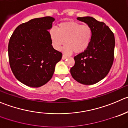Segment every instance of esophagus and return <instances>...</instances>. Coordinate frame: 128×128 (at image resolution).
Listing matches in <instances>:
<instances>
[{"label":"esophagus","instance_id":"34e87169","mask_svg":"<svg viewBox=\"0 0 128 128\" xmlns=\"http://www.w3.org/2000/svg\"><path fill=\"white\" fill-rule=\"evenodd\" d=\"M67 58H68V57H67L66 56H64V55H63L62 57V59H63V60H65V59H66Z\"/></svg>","mask_w":128,"mask_h":128}]
</instances>
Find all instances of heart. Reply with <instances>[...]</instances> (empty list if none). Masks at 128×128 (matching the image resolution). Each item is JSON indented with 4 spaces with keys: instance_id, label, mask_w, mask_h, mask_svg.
I'll use <instances>...</instances> for the list:
<instances>
[{
    "instance_id": "b5f03b06",
    "label": "heart",
    "mask_w": 128,
    "mask_h": 128,
    "mask_svg": "<svg viewBox=\"0 0 128 128\" xmlns=\"http://www.w3.org/2000/svg\"><path fill=\"white\" fill-rule=\"evenodd\" d=\"M52 46L56 50H60L64 44L62 51L65 54L84 52L89 46L92 37V31L88 24H81L74 21L60 23L57 29L50 30ZM66 41H65V40Z\"/></svg>"
}]
</instances>
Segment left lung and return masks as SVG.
Here are the masks:
<instances>
[{"mask_svg":"<svg viewBox=\"0 0 128 128\" xmlns=\"http://www.w3.org/2000/svg\"><path fill=\"white\" fill-rule=\"evenodd\" d=\"M77 20L90 26L92 37L86 49L74 57L75 64L70 72L79 83L94 84L104 78L112 66L115 47L114 33L104 22L92 17H78Z\"/></svg>","mask_w":128,"mask_h":128,"instance_id":"obj_1","label":"left lung"}]
</instances>
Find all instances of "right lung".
Wrapping results in <instances>:
<instances>
[{"label":"right lung","instance_id":"add662e5","mask_svg":"<svg viewBox=\"0 0 128 128\" xmlns=\"http://www.w3.org/2000/svg\"><path fill=\"white\" fill-rule=\"evenodd\" d=\"M55 19L34 18L16 28L8 45L9 64L18 80L30 87H40L50 80L61 52L52 45L48 30Z\"/></svg>","mask_w":128,"mask_h":128}]
</instances>
